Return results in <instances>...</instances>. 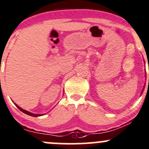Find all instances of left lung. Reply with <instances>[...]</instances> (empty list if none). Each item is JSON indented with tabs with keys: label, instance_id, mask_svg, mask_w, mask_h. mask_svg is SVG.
Returning <instances> with one entry per match:
<instances>
[{
	"label": "left lung",
	"instance_id": "8db88e82",
	"mask_svg": "<svg viewBox=\"0 0 149 149\" xmlns=\"http://www.w3.org/2000/svg\"><path fill=\"white\" fill-rule=\"evenodd\" d=\"M143 90H144V89H143ZM142 93H143V92H142Z\"/></svg>",
	"mask_w": 149,
	"mask_h": 149
}]
</instances>
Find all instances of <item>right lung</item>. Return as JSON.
I'll use <instances>...</instances> for the list:
<instances>
[{"mask_svg":"<svg viewBox=\"0 0 149 149\" xmlns=\"http://www.w3.org/2000/svg\"><path fill=\"white\" fill-rule=\"evenodd\" d=\"M15 104V105L17 106V107L20 110V111H22V112H24V114H28V115H29V116H32V117H40V116H42V115H43V114H33V113H31V112H29V111H26V110H24V109H22L21 107H19V106L17 105V104Z\"/></svg>","mask_w":149,"mask_h":149,"instance_id":"obj_1","label":"right lung"}]
</instances>
